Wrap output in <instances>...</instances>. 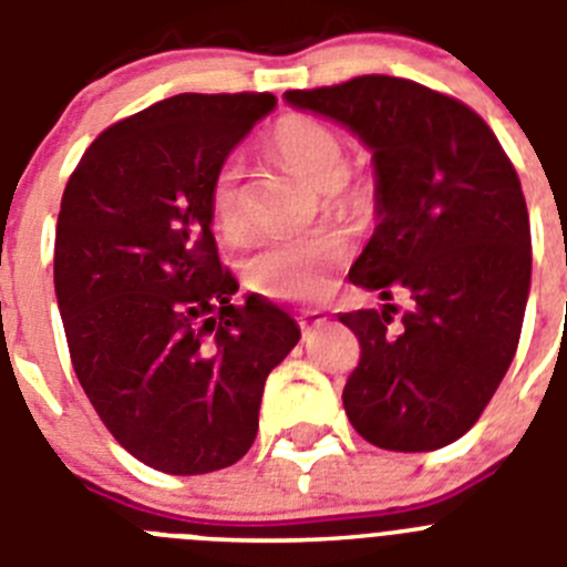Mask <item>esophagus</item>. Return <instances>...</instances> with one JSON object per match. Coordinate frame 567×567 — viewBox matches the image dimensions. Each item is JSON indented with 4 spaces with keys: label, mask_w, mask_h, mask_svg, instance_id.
Returning <instances> with one entry per match:
<instances>
[{
    "label": "esophagus",
    "mask_w": 567,
    "mask_h": 567,
    "mask_svg": "<svg viewBox=\"0 0 567 567\" xmlns=\"http://www.w3.org/2000/svg\"><path fill=\"white\" fill-rule=\"evenodd\" d=\"M324 321H327V316L321 313V310H305V313L299 316V324H301V330H305V332L316 330V327H321Z\"/></svg>",
    "instance_id": "1"
}]
</instances>
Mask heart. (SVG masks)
Masks as SVG:
<instances>
[{
    "label": "heart",
    "instance_id": "obj_1",
    "mask_svg": "<svg viewBox=\"0 0 567 567\" xmlns=\"http://www.w3.org/2000/svg\"><path fill=\"white\" fill-rule=\"evenodd\" d=\"M268 147L293 176L310 187L324 189L327 206L358 212L367 193L347 178V151L330 125L308 114L282 116L268 134ZM212 224L224 240L246 237V215L240 200V164L224 162L209 187ZM349 257V237L338 229H321L305 237L268 240L246 259L243 277L248 288L274 299H319L330 290L332 277Z\"/></svg>",
    "mask_w": 567,
    "mask_h": 567
}]
</instances>
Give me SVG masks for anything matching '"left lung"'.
I'll return each instance as SVG.
<instances>
[{"label":"left lung","instance_id":"left-lung-1","mask_svg":"<svg viewBox=\"0 0 567 567\" xmlns=\"http://www.w3.org/2000/svg\"><path fill=\"white\" fill-rule=\"evenodd\" d=\"M285 100L347 125L372 151L378 226L349 271L394 305L338 319L361 341L343 409L367 442L422 453L456 442L504 380L532 285V231L515 164L470 105L422 83L361 75Z\"/></svg>","mask_w":567,"mask_h":567}]
</instances>
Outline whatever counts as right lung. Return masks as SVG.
<instances>
[{
	"mask_svg": "<svg viewBox=\"0 0 567 567\" xmlns=\"http://www.w3.org/2000/svg\"><path fill=\"white\" fill-rule=\"evenodd\" d=\"M271 92L176 94L105 128L69 176L55 296L69 358L111 436L171 475L231 467L266 378L299 341L274 301L235 305L209 187Z\"/></svg>",
	"mask_w": 567,
	"mask_h": 567,
	"instance_id": "obj_1",
	"label": "right lung"
}]
</instances>
